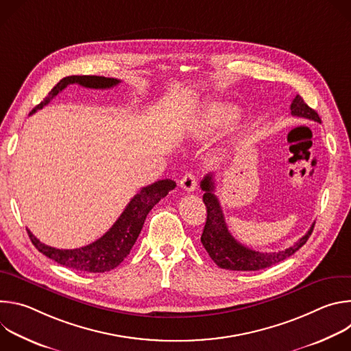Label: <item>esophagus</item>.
Listing matches in <instances>:
<instances>
[{
    "instance_id": "esophagus-1",
    "label": "esophagus",
    "mask_w": 351,
    "mask_h": 351,
    "mask_svg": "<svg viewBox=\"0 0 351 351\" xmlns=\"http://www.w3.org/2000/svg\"><path fill=\"white\" fill-rule=\"evenodd\" d=\"M195 186H197V179L194 176V173L189 172L186 173L182 179H180V187L184 190V191H194L195 190Z\"/></svg>"
}]
</instances>
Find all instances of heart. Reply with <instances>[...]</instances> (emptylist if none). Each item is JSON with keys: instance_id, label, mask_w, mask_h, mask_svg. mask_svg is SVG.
Returning <instances> with one entry per match:
<instances>
[{"instance_id": "1", "label": "heart", "mask_w": 351, "mask_h": 351, "mask_svg": "<svg viewBox=\"0 0 351 351\" xmlns=\"http://www.w3.org/2000/svg\"><path fill=\"white\" fill-rule=\"evenodd\" d=\"M236 117H237V112L233 107L225 106V104H214L208 107L202 114V117L194 122L193 130L197 136H204L221 126L228 125Z\"/></svg>"}]
</instances>
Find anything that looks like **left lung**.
Wrapping results in <instances>:
<instances>
[{
  "instance_id": "obj_1",
  "label": "left lung",
  "mask_w": 351,
  "mask_h": 351,
  "mask_svg": "<svg viewBox=\"0 0 351 351\" xmlns=\"http://www.w3.org/2000/svg\"><path fill=\"white\" fill-rule=\"evenodd\" d=\"M290 111L293 117L306 118V119H311L321 123V118L317 114V111L310 108L300 95L294 97L293 103L290 106ZM199 186H202V190L204 191L203 202L207 207V222L202 234V243L207 250L210 257L213 258V261L219 268L230 269V271L265 269L293 256L300 247H303L307 243L308 237L314 230V223H313V226L302 239H300L297 243H294V245L286 250H282V252H276V253L256 252V250H252L240 244L230 234L225 222L221 204L218 202L217 195L214 194L215 186H214L213 173L207 175L202 180V184Z\"/></svg>"
}]
</instances>
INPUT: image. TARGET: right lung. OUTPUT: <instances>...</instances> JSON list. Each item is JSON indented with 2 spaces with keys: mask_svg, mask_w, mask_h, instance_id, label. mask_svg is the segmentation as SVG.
Instances as JSON below:
<instances>
[{
  "mask_svg": "<svg viewBox=\"0 0 351 351\" xmlns=\"http://www.w3.org/2000/svg\"><path fill=\"white\" fill-rule=\"evenodd\" d=\"M77 83L83 87L88 88H111L121 83V80L114 77H104V76H66L60 80L53 90L48 93V95L43 101L36 106L30 115L36 111L45 107L51 99L61 93L68 84ZM176 183L171 179H162L153 184H148L143 187L126 206L118 221L112 225V228L99 237L98 240L73 250H62L49 247L41 243L29 229V237L34 247L43 253L45 257L54 260L56 263L88 274H99V272H108L117 268L130 253L133 244L136 243L141 228L144 225L145 217L152 208L164 198L171 190H173Z\"/></svg>",
  "mask_w": 351,
  "mask_h": 351,
  "instance_id": "obj_1",
  "label": "right lung"
}]
</instances>
